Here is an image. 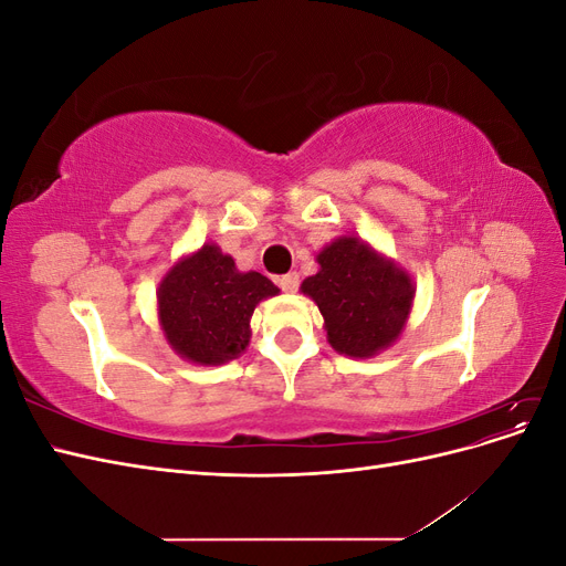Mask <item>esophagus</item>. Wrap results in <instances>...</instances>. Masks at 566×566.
<instances>
[{
	"label": "esophagus",
	"mask_w": 566,
	"mask_h": 566,
	"mask_svg": "<svg viewBox=\"0 0 566 566\" xmlns=\"http://www.w3.org/2000/svg\"><path fill=\"white\" fill-rule=\"evenodd\" d=\"M279 285L283 293H295V290L300 287V276L297 273H285V276L279 279Z\"/></svg>",
	"instance_id": "34e87169"
}]
</instances>
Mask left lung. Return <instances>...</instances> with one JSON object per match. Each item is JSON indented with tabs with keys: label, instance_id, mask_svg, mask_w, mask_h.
Here are the masks:
<instances>
[{
	"label": "left lung",
	"instance_id": "1",
	"mask_svg": "<svg viewBox=\"0 0 566 566\" xmlns=\"http://www.w3.org/2000/svg\"><path fill=\"white\" fill-rule=\"evenodd\" d=\"M300 290L314 300L331 347L349 358L385 352L406 331L416 285L410 273L356 235H337Z\"/></svg>",
	"mask_w": 566,
	"mask_h": 566
}]
</instances>
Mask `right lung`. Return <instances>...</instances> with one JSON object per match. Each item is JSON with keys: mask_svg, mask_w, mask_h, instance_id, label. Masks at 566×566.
I'll return each instance as SVG.
<instances>
[{"mask_svg": "<svg viewBox=\"0 0 566 566\" xmlns=\"http://www.w3.org/2000/svg\"><path fill=\"white\" fill-rule=\"evenodd\" d=\"M281 290L256 271H241L217 243H205L169 266L158 285L160 331L186 361L221 366L250 345L254 306Z\"/></svg>", "mask_w": 566, "mask_h": 566, "instance_id": "1", "label": "right lung"}]
</instances>
